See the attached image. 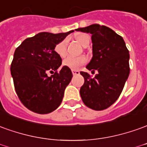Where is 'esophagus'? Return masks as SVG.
I'll list each match as a JSON object with an SVG mask.
<instances>
[{
  "label": "esophagus",
  "instance_id": "34e87169",
  "mask_svg": "<svg viewBox=\"0 0 147 147\" xmlns=\"http://www.w3.org/2000/svg\"><path fill=\"white\" fill-rule=\"evenodd\" d=\"M72 74H73V76H78V75H80V71H77V70H72Z\"/></svg>",
  "mask_w": 147,
  "mask_h": 147
}]
</instances>
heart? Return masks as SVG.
I'll list each match as a JSON object with an SVG mask.
<instances>
[{"mask_svg": "<svg viewBox=\"0 0 147 147\" xmlns=\"http://www.w3.org/2000/svg\"><path fill=\"white\" fill-rule=\"evenodd\" d=\"M77 42L82 45L83 47H86L90 43V37L87 34H80L76 37ZM55 52L56 54L60 57H65L67 55V40H63L62 41L58 43L55 47ZM87 62V59L84 56H79V57H73L68 56L63 61V66L67 67L72 70L78 69L81 65H83Z\"/></svg>", "mask_w": 147, "mask_h": 147, "instance_id": "heart-1", "label": "heart"}]
</instances>
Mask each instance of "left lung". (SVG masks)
Wrapping results in <instances>:
<instances>
[{
  "instance_id": "8db88e82",
  "label": "left lung",
  "mask_w": 147,
  "mask_h": 147,
  "mask_svg": "<svg viewBox=\"0 0 147 147\" xmlns=\"http://www.w3.org/2000/svg\"><path fill=\"white\" fill-rule=\"evenodd\" d=\"M76 31L91 34L93 56L86 67L98 71L94 78L80 71L84 78L82 100L91 109H107L119 97L129 76V51L123 37L107 26L95 24Z\"/></svg>"
}]
</instances>
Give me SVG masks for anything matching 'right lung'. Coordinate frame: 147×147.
<instances>
[{"label":"right lung","mask_w":147,"mask_h":147,"mask_svg":"<svg viewBox=\"0 0 147 147\" xmlns=\"http://www.w3.org/2000/svg\"><path fill=\"white\" fill-rule=\"evenodd\" d=\"M73 32H40L25 39L15 50L10 67L14 87L21 102L32 111L48 114L62 102L72 73L65 66L57 72L62 59L55 52V47ZM49 71L55 73L49 77Z\"/></svg>","instance_id":"right-lung-1"}]
</instances>
